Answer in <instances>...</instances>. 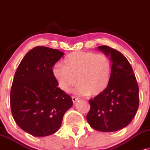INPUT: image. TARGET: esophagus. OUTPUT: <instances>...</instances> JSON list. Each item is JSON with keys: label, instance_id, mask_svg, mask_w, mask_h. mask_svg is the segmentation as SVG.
I'll use <instances>...</instances> for the list:
<instances>
[{"label": "esophagus", "instance_id": "1", "mask_svg": "<svg viewBox=\"0 0 150 150\" xmlns=\"http://www.w3.org/2000/svg\"><path fill=\"white\" fill-rule=\"evenodd\" d=\"M71 99H72V101H73V103H76V102L77 101V100H79V98H76V97L72 96V97H71Z\"/></svg>", "mask_w": 150, "mask_h": 150}]
</instances>
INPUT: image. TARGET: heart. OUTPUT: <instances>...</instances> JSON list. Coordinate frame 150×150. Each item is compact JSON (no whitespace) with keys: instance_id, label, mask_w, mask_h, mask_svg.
Masks as SVG:
<instances>
[{"instance_id":"b5f03b06","label":"heart","mask_w":150,"mask_h":150,"mask_svg":"<svg viewBox=\"0 0 150 150\" xmlns=\"http://www.w3.org/2000/svg\"><path fill=\"white\" fill-rule=\"evenodd\" d=\"M64 65L56 64L52 74L58 86L64 92H69L77 83L76 93L82 96H98L110 83L112 63L103 54L76 51L69 54Z\"/></svg>"}]
</instances>
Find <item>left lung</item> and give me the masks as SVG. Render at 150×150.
Wrapping results in <instances>:
<instances>
[{
  "instance_id": "8db88e82",
  "label": "left lung",
  "mask_w": 150,
  "mask_h": 150,
  "mask_svg": "<svg viewBox=\"0 0 150 150\" xmlns=\"http://www.w3.org/2000/svg\"><path fill=\"white\" fill-rule=\"evenodd\" d=\"M98 48L110 57L111 79L107 88L89 100L86 119L97 131H117L127 126L138 111V85L129 62L120 52L107 45Z\"/></svg>"
}]
</instances>
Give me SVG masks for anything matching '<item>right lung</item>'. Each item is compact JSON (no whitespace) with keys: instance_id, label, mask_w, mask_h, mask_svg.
<instances>
[{"instance_id":"right-lung-1","label":"right lung","mask_w":150,"mask_h":150,"mask_svg":"<svg viewBox=\"0 0 150 150\" xmlns=\"http://www.w3.org/2000/svg\"><path fill=\"white\" fill-rule=\"evenodd\" d=\"M64 52L47 47H33L15 74L10 107L16 124L36 137L53 134L60 128L65 112L73 105L71 96L57 87L52 67Z\"/></svg>"}]
</instances>
